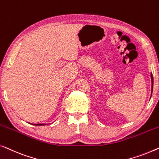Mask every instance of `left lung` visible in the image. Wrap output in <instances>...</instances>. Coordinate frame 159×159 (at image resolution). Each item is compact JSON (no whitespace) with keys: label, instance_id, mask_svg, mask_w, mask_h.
I'll list each match as a JSON object with an SVG mask.
<instances>
[{"label":"left lung","instance_id":"8db88e82","mask_svg":"<svg viewBox=\"0 0 159 159\" xmlns=\"http://www.w3.org/2000/svg\"><path fill=\"white\" fill-rule=\"evenodd\" d=\"M151 83H152V89H151V91H153V75H152V73H151ZM152 91H151V93H152Z\"/></svg>","mask_w":159,"mask_h":159}]
</instances>
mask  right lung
<instances>
[{
  "instance_id": "obj_1",
  "label": "right lung",
  "mask_w": 159,
  "mask_h": 159,
  "mask_svg": "<svg viewBox=\"0 0 159 159\" xmlns=\"http://www.w3.org/2000/svg\"><path fill=\"white\" fill-rule=\"evenodd\" d=\"M34 125H37V126H38V125H39V126H42V125H46V124H32Z\"/></svg>"
}]
</instances>
